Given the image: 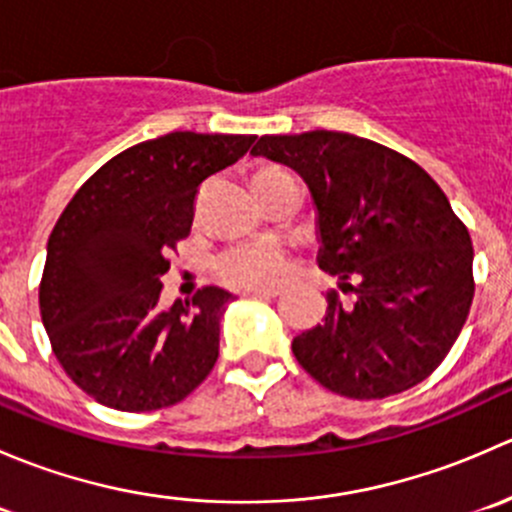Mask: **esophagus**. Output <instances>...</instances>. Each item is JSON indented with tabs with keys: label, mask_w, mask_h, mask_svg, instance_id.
<instances>
[{
	"label": "esophagus",
	"mask_w": 512,
	"mask_h": 512,
	"mask_svg": "<svg viewBox=\"0 0 512 512\" xmlns=\"http://www.w3.org/2000/svg\"><path fill=\"white\" fill-rule=\"evenodd\" d=\"M280 294V289L272 287V289H250V292H245V297H260V299H270V297H277Z\"/></svg>",
	"instance_id": "34e87169"
}]
</instances>
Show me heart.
I'll list each match as a JSON object with an SVG mask.
<instances>
[{"label": "heart", "mask_w": 512, "mask_h": 512, "mask_svg": "<svg viewBox=\"0 0 512 512\" xmlns=\"http://www.w3.org/2000/svg\"><path fill=\"white\" fill-rule=\"evenodd\" d=\"M289 175L287 170L267 165V168L255 170L252 175V185L260 193L272 178ZM289 270L287 250L275 240H255V242H240V245L227 247L220 252L215 260V275L227 287L235 289H267L275 287L285 280Z\"/></svg>", "instance_id": "b5f03b06"}]
</instances>
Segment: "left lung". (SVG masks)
<instances>
[{"mask_svg":"<svg viewBox=\"0 0 512 512\" xmlns=\"http://www.w3.org/2000/svg\"><path fill=\"white\" fill-rule=\"evenodd\" d=\"M252 156L297 170L317 210L324 272L339 277L322 324L292 352L324 389L384 399L451 352L473 292V245L446 193L414 160L337 131L262 136Z\"/></svg>","mask_w":512,"mask_h":512,"instance_id":"obj_1","label":"left lung"}]
</instances>
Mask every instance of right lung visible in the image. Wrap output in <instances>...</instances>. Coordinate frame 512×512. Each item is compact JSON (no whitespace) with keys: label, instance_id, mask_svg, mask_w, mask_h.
I'll return each mask as SVG.
<instances>
[{"label":"right lung","instance_id":"right-lung-1","mask_svg":"<svg viewBox=\"0 0 512 512\" xmlns=\"http://www.w3.org/2000/svg\"><path fill=\"white\" fill-rule=\"evenodd\" d=\"M255 136L175 131L126 148L76 190L46 245L41 322L69 379L98 404L156 411L213 371L232 294L203 287L160 309L170 250L190 235L195 193Z\"/></svg>","mask_w":512,"mask_h":512}]
</instances>
